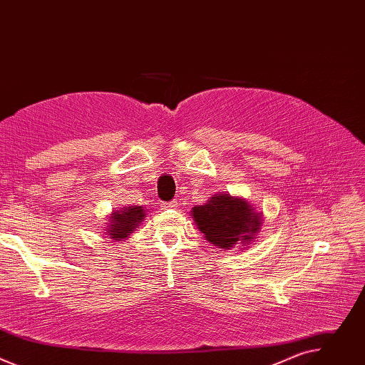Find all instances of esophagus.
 <instances>
[{
	"label": "esophagus",
	"instance_id": "esophagus-1",
	"mask_svg": "<svg viewBox=\"0 0 365 365\" xmlns=\"http://www.w3.org/2000/svg\"><path fill=\"white\" fill-rule=\"evenodd\" d=\"M178 206V200H170L166 203H162V210H172V207Z\"/></svg>",
	"mask_w": 365,
	"mask_h": 365
}]
</instances>
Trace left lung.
<instances>
[{
	"mask_svg": "<svg viewBox=\"0 0 365 365\" xmlns=\"http://www.w3.org/2000/svg\"><path fill=\"white\" fill-rule=\"evenodd\" d=\"M190 212L203 238L222 250L232 248L238 241L248 245L263 227V212H257L247 199L228 192L212 195L206 203L193 206Z\"/></svg>",
	"mask_w": 365,
	"mask_h": 365,
	"instance_id": "obj_1",
	"label": "left lung"
}]
</instances>
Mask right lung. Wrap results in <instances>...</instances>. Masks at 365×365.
I'll return each mask as SVG.
<instances>
[{
    "label": "right lung",
    "instance_id": "obj_1",
    "mask_svg": "<svg viewBox=\"0 0 365 365\" xmlns=\"http://www.w3.org/2000/svg\"><path fill=\"white\" fill-rule=\"evenodd\" d=\"M147 210L144 206H124L120 210H114L111 217H108L107 235L114 241H124L135 231L137 227L144 221Z\"/></svg>",
    "mask_w": 365,
    "mask_h": 365
}]
</instances>
